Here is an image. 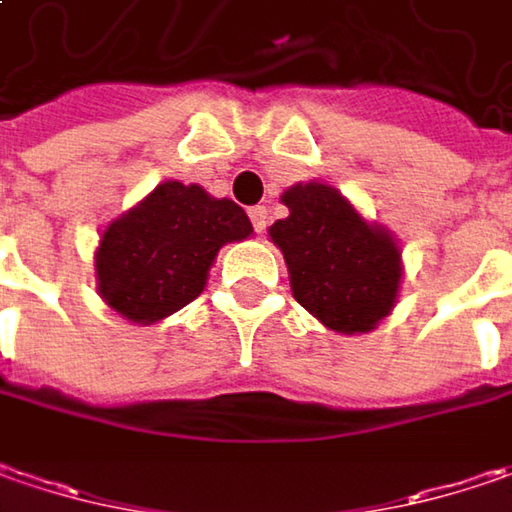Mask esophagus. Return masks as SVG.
Here are the masks:
<instances>
[{
	"mask_svg": "<svg viewBox=\"0 0 512 512\" xmlns=\"http://www.w3.org/2000/svg\"><path fill=\"white\" fill-rule=\"evenodd\" d=\"M268 218V207H250V221H253V230H256V233H265Z\"/></svg>",
	"mask_w": 512,
	"mask_h": 512,
	"instance_id": "obj_1",
	"label": "esophagus"
}]
</instances>
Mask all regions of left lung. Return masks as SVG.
I'll return each instance as SVG.
<instances>
[{
  "mask_svg": "<svg viewBox=\"0 0 512 512\" xmlns=\"http://www.w3.org/2000/svg\"><path fill=\"white\" fill-rule=\"evenodd\" d=\"M288 218L268 236L285 256L294 299L334 334H369L395 308L403 279L392 230L363 213L325 181L282 192Z\"/></svg>",
  "mask_w": 512,
  "mask_h": 512,
  "instance_id": "1",
  "label": "left lung"
}]
</instances>
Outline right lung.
<instances>
[{
    "label": "right lung",
    "mask_w": 512,
    "mask_h": 512,
    "mask_svg": "<svg viewBox=\"0 0 512 512\" xmlns=\"http://www.w3.org/2000/svg\"><path fill=\"white\" fill-rule=\"evenodd\" d=\"M247 236L253 224L236 201L164 181L100 233L97 294L123 320L152 325L201 296L218 250Z\"/></svg>",
    "instance_id": "right-lung-1"
}]
</instances>
